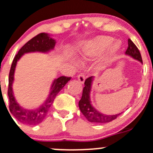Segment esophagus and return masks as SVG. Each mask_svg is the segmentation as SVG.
<instances>
[{
  "mask_svg": "<svg viewBox=\"0 0 153 153\" xmlns=\"http://www.w3.org/2000/svg\"><path fill=\"white\" fill-rule=\"evenodd\" d=\"M78 79L81 84H84V81H85V75L84 74H80L78 76Z\"/></svg>",
  "mask_w": 153,
  "mask_h": 153,
  "instance_id": "esophagus-1",
  "label": "esophagus"
}]
</instances>
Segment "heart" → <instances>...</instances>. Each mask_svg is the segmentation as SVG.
<instances>
[{"mask_svg": "<svg viewBox=\"0 0 153 153\" xmlns=\"http://www.w3.org/2000/svg\"><path fill=\"white\" fill-rule=\"evenodd\" d=\"M114 42V39L108 36H99L86 41L78 50V55L82 60H90L100 56L107 49L108 55H114L120 48L119 42ZM75 64L78 63L75 62Z\"/></svg>", "mask_w": 153, "mask_h": 153, "instance_id": "1", "label": "heart"}]
</instances>
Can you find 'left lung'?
Wrapping results in <instances>:
<instances>
[{
	"label": "left lung",
	"mask_w": 153,
	"mask_h": 153,
	"mask_svg": "<svg viewBox=\"0 0 153 153\" xmlns=\"http://www.w3.org/2000/svg\"><path fill=\"white\" fill-rule=\"evenodd\" d=\"M128 47L126 51V54L132 57L134 60H138L143 64L142 57L138 48L130 39H128ZM93 76H91L86 79L85 82H84L82 96H81V100L78 102L80 111L85 117L86 119L90 123H106L111 122L116 119L120 114H114V115H107V114L99 112L93 106L91 100H90V92H91L92 85H93Z\"/></svg>",
	"instance_id": "obj_1"
}]
</instances>
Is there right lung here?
I'll list each match as a JSON object with an SVG mask.
<instances>
[{
	"mask_svg": "<svg viewBox=\"0 0 153 153\" xmlns=\"http://www.w3.org/2000/svg\"><path fill=\"white\" fill-rule=\"evenodd\" d=\"M55 44V39H52L49 34L41 33L28 41L24 46H22V48L19 50L18 54L13 59L10 68V75H9L8 96L10 99V111L19 122L25 125H37L45 119L50 107L52 105L56 96L67 84L68 81H70L71 78L61 76L58 78H55L51 84L49 93L45 102L41 104L37 108L31 110L25 109L18 103L16 99H15L14 93H13V84L14 81V74L17 62L20 60L24 54L27 53L49 52L54 49Z\"/></svg>",
	"mask_w": 153,
	"mask_h": 153,
	"instance_id": "obj_1",
	"label": "right lung"
}]
</instances>
